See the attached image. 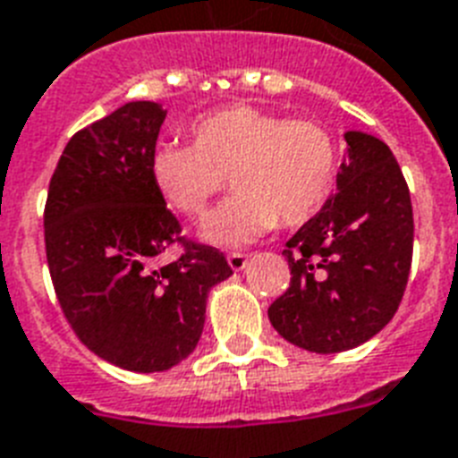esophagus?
Instances as JSON below:
<instances>
[{
	"label": "esophagus",
	"mask_w": 458,
	"mask_h": 458,
	"mask_svg": "<svg viewBox=\"0 0 458 458\" xmlns=\"http://www.w3.org/2000/svg\"><path fill=\"white\" fill-rule=\"evenodd\" d=\"M249 256L242 254V251H233V254H228V263L233 270H242V267L247 266Z\"/></svg>",
	"instance_id": "esophagus-1"
}]
</instances>
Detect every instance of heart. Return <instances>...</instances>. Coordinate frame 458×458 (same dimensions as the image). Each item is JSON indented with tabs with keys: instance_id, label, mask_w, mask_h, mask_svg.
Returning <instances> with one entry per match:
<instances>
[{
	"instance_id": "obj_1",
	"label": "heart",
	"mask_w": 458,
	"mask_h": 458,
	"mask_svg": "<svg viewBox=\"0 0 458 458\" xmlns=\"http://www.w3.org/2000/svg\"><path fill=\"white\" fill-rule=\"evenodd\" d=\"M191 140L157 145L150 176L165 202L188 218L207 216L230 176L235 197L204 225L216 244H244L277 223L306 225L336 188L341 148L318 120L228 106L192 122Z\"/></svg>"
}]
</instances>
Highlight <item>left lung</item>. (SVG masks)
<instances>
[{
	"label": "left lung",
	"mask_w": 458,
	"mask_h": 458,
	"mask_svg": "<svg viewBox=\"0 0 458 458\" xmlns=\"http://www.w3.org/2000/svg\"><path fill=\"white\" fill-rule=\"evenodd\" d=\"M336 195L282 251L289 289L267 308L282 338L310 352L369 341L400 308L414 251V214L403 169L384 140L348 131Z\"/></svg>",
	"instance_id": "1"
}]
</instances>
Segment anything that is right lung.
<instances>
[{"label":"right lung","instance_id":"1","mask_svg":"<svg viewBox=\"0 0 458 458\" xmlns=\"http://www.w3.org/2000/svg\"><path fill=\"white\" fill-rule=\"evenodd\" d=\"M166 113L133 100L68 140L48 183L44 247L61 310L81 344L129 371L195 351L207 293L233 275L216 247L181 235L150 176ZM182 247L176 262L158 256Z\"/></svg>","mask_w":458,"mask_h":458}]
</instances>
